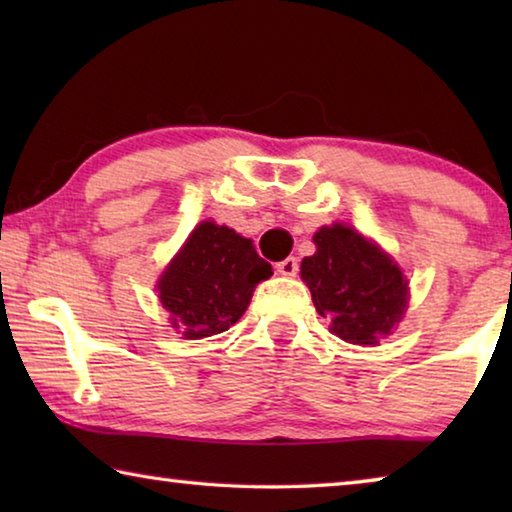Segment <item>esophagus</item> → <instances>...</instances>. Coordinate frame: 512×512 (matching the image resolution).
<instances>
[{"label":"esophagus","instance_id":"1","mask_svg":"<svg viewBox=\"0 0 512 512\" xmlns=\"http://www.w3.org/2000/svg\"><path fill=\"white\" fill-rule=\"evenodd\" d=\"M298 271H300L298 257H287V259H282L280 264H277V273L284 275V277H293V275H298Z\"/></svg>","mask_w":512,"mask_h":512}]
</instances>
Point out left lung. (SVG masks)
Masks as SVG:
<instances>
[{
	"label": "left lung",
	"mask_w": 512,
	"mask_h": 512,
	"mask_svg": "<svg viewBox=\"0 0 512 512\" xmlns=\"http://www.w3.org/2000/svg\"><path fill=\"white\" fill-rule=\"evenodd\" d=\"M316 253L302 259L316 311L329 318V332L357 345H375L400 323L409 282L379 246L334 223L314 235Z\"/></svg>",
	"instance_id": "8db88e82"
}]
</instances>
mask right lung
Masks as SVG:
<instances>
[{
	"instance_id": "obj_1",
	"label": "right lung",
	"mask_w": 512,
	"mask_h": 512,
	"mask_svg": "<svg viewBox=\"0 0 512 512\" xmlns=\"http://www.w3.org/2000/svg\"><path fill=\"white\" fill-rule=\"evenodd\" d=\"M273 275L253 241L205 221L160 277L162 307L187 339L221 334L244 314L255 284Z\"/></svg>"
}]
</instances>
